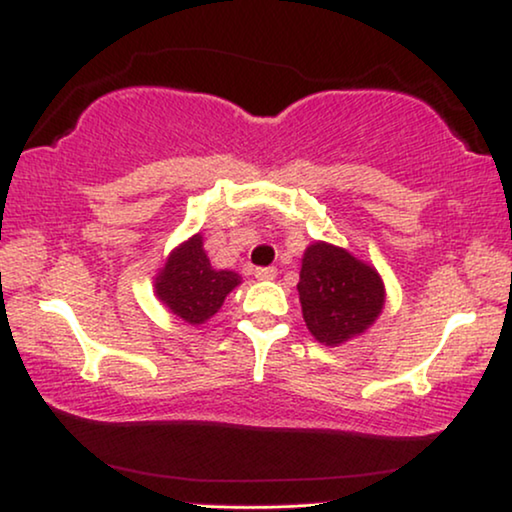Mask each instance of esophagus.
I'll return each mask as SVG.
<instances>
[{
	"instance_id": "esophagus-1",
	"label": "esophagus",
	"mask_w": 512,
	"mask_h": 512,
	"mask_svg": "<svg viewBox=\"0 0 512 512\" xmlns=\"http://www.w3.org/2000/svg\"><path fill=\"white\" fill-rule=\"evenodd\" d=\"M276 266H259V269H255V278L257 280H273L276 278Z\"/></svg>"
}]
</instances>
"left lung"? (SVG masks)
<instances>
[{
  "mask_svg": "<svg viewBox=\"0 0 512 512\" xmlns=\"http://www.w3.org/2000/svg\"><path fill=\"white\" fill-rule=\"evenodd\" d=\"M297 290L308 331L325 345H341L364 334L385 306L378 271L325 241L306 248Z\"/></svg>",
  "mask_w": 512,
  "mask_h": 512,
  "instance_id": "left-lung-1",
  "label": "left lung"
}]
</instances>
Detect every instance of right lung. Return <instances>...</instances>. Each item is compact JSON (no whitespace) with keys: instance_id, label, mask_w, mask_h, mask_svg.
<instances>
[{"instance_id":"1","label":"right lung","mask_w":512,"mask_h":512,"mask_svg":"<svg viewBox=\"0 0 512 512\" xmlns=\"http://www.w3.org/2000/svg\"><path fill=\"white\" fill-rule=\"evenodd\" d=\"M241 276L236 271L213 269L201 234L181 243L155 278L157 299L187 325H204L220 311L222 301Z\"/></svg>"}]
</instances>
